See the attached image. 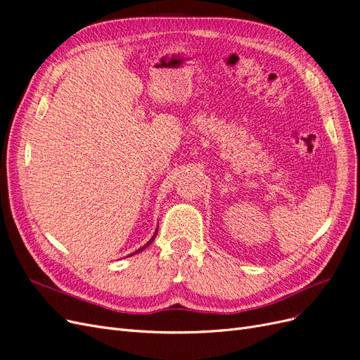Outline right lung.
Returning <instances> with one entry per match:
<instances>
[{"instance_id":"1","label":"right lung","mask_w":360,"mask_h":360,"mask_svg":"<svg viewBox=\"0 0 360 360\" xmlns=\"http://www.w3.org/2000/svg\"><path fill=\"white\" fill-rule=\"evenodd\" d=\"M156 234H158V228H156V231H155V234H153V237H151V238H150V240H148V242H147V243H146V245H144V246H141V248H139V249H138V250H135V252H134V254H130V255H135V254H138V252H141V250H144V249H146V248H147V246H150V245H151V243H153V240H155V237H156Z\"/></svg>"}]
</instances>
